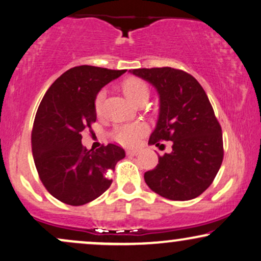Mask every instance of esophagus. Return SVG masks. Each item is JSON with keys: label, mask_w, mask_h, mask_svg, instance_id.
<instances>
[{"label": "esophagus", "mask_w": 261, "mask_h": 261, "mask_svg": "<svg viewBox=\"0 0 261 261\" xmlns=\"http://www.w3.org/2000/svg\"><path fill=\"white\" fill-rule=\"evenodd\" d=\"M138 153H139L138 148H129V150H127L128 155H137Z\"/></svg>", "instance_id": "34e87169"}]
</instances>
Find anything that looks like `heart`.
Segmentation results:
<instances>
[{"label": "heart", "mask_w": 261, "mask_h": 261, "mask_svg": "<svg viewBox=\"0 0 261 261\" xmlns=\"http://www.w3.org/2000/svg\"><path fill=\"white\" fill-rule=\"evenodd\" d=\"M121 89L123 93L135 103H140L143 100H147L150 96V87L147 83L138 76H128L121 83ZM106 99V92L103 90L96 94L93 100V109L97 115H100L103 111V103ZM147 132V126L144 122H130L124 124H118L114 128L113 138L120 144L135 145L140 137Z\"/></svg>", "instance_id": "obj_1"}]
</instances>
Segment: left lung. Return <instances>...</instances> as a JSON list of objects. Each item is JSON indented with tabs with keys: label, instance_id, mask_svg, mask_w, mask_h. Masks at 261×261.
Returning <instances> with one entry per match:
<instances>
[{
	"label": "left lung",
	"instance_id": "8db88e82",
	"mask_svg": "<svg viewBox=\"0 0 261 261\" xmlns=\"http://www.w3.org/2000/svg\"><path fill=\"white\" fill-rule=\"evenodd\" d=\"M151 83L161 99L160 118L148 144L172 141L171 153L158 155L144 178L169 200H191L210 187L221 168L222 127L208 97L194 76L171 67L130 70Z\"/></svg>",
	"mask_w": 261,
	"mask_h": 261
}]
</instances>
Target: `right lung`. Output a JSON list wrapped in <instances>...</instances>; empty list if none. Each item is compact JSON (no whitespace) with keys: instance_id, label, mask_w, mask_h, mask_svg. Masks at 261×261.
Here are the masks:
<instances>
[{"instance_id":"right-lung-1","label":"right lung","mask_w":261,"mask_h":261,"mask_svg":"<svg viewBox=\"0 0 261 261\" xmlns=\"http://www.w3.org/2000/svg\"><path fill=\"white\" fill-rule=\"evenodd\" d=\"M126 72L77 66L64 72L44 94L33 122V160L44 187L57 200L80 206L110 187L107 172L124 158L115 144L87 150L81 133L96 122L93 100L99 90Z\"/></svg>"}]
</instances>
